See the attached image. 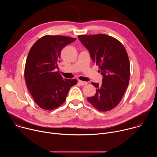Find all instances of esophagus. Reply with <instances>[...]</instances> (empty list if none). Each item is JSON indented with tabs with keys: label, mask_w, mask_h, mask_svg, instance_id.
<instances>
[{
	"label": "esophagus",
	"mask_w": 157,
	"mask_h": 157,
	"mask_svg": "<svg viewBox=\"0 0 157 157\" xmlns=\"http://www.w3.org/2000/svg\"><path fill=\"white\" fill-rule=\"evenodd\" d=\"M78 82H79L81 85H82V86H84V85H86V84H87V82L82 81H80V80H79V81H78Z\"/></svg>",
	"instance_id": "34e87169"
}]
</instances>
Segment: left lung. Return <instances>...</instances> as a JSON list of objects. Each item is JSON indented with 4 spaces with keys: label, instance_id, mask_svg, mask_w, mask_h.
Returning a JSON list of instances; mask_svg holds the SVG:
<instances>
[{
    "label": "left lung",
    "instance_id": "1",
    "mask_svg": "<svg viewBox=\"0 0 157 157\" xmlns=\"http://www.w3.org/2000/svg\"><path fill=\"white\" fill-rule=\"evenodd\" d=\"M78 38L99 65L102 83L92 82L96 88L94 96L87 99L100 111H109L120 102L128 87L130 63L123 44L117 39L104 34L79 35Z\"/></svg>",
    "mask_w": 157,
    "mask_h": 157
}]
</instances>
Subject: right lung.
Here are the masks:
<instances>
[{
  "mask_svg": "<svg viewBox=\"0 0 157 157\" xmlns=\"http://www.w3.org/2000/svg\"><path fill=\"white\" fill-rule=\"evenodd\" d=\"M76 38L61 35H46L31 48L25 67V79L36 103L47 110L64 103L70 89L77 84L75 79H64L56 68L60 62L61 50Z\"/></svg>",
  "mask_w": 157,
  "mask_h": 157,
  "instance_id": "add662e5",
  "label": "right lung"
}]
</instances>
